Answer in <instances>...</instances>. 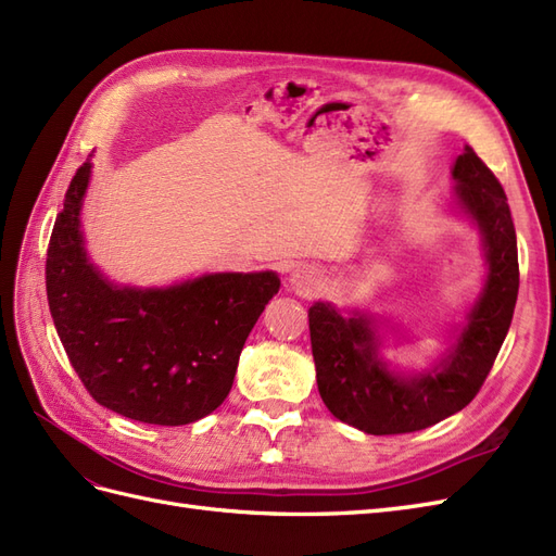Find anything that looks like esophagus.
<instances>
[{
  "mask_svg": "<svg viewBox=\"0 0 556 556\" xmlns=\"http://www.w3.org/2000/svg\"><path fill=\"white\" fill-rule=\"evenodd\" d=\"M292 288L301 294H311L319 288V271L315 266H296L290 271Z\"/></svg>",
  "mask_w": 556,
  "mask_h": 556,
  "instance_id": "esophagus-1",
  "label": "esophagus"
}]
</instances>
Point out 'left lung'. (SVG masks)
<instances>
[{
  "label": "left lung",
  "instance_id": "1",
  "mask_svg": "<svg viewBox=\"0 0 556 556\" xmlns=\"http://www.w3.org/2000/svg\"><path fill=\"white\" fill-rule=\"evenodd\" d=\"M452 178L454 211L478 227L486 276L439 362L419 374L396 371L380 357V319L364 311L343 315L329 301L308 308L319 396L336 419L364 433H410L466 408L510 329L519 264L506 192L470 146L454 160Z\"/></svg>",
  "mask_w": 556,
  "mask_h": 556
}]
</instances>
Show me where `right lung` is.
Wrapping results in <instances>:
<instances>
[{"label": "right lung", "instance_id": "add662e5", "mask_svg": "<svg viewBox=\"0 0 556 556\" xmlns=\"http://www.w3.org/2000/svg\"><path fill=\"white\" fill-rule=\"evenodd\" d=\"M92 162L64 194L46 260L48 306L92 399L146 425L180 427L227 399L248 333L280 290L274 271L204 274L166 288L115 285L90 262L80 211Z\"/></svg>", "mask_w": 556, "mask_h": 556}]
</instances>
